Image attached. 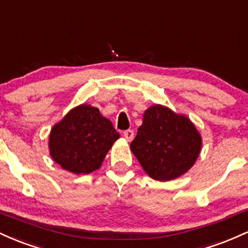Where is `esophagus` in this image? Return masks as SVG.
I'll return each instance as SVG.
<instances>
[{"label": "esophagus", "mask_w": 248, "mask_h": 248, "mask_svg": "<svg viewBox=\"0 0 248 248\" xmlns=\"http://www.w3.org/2000/svg\"><path fill=\"white\" fill-rule=\"evenodd\" d=\"M124 138L127 141H132L134 139V130L133 129H127L124 132Z\"/></svg>", "instance_id": "esophagus-1"}]
</instances>
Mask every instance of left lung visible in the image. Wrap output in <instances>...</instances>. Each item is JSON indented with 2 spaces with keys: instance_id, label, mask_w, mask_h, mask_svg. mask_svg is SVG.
<instances>
[{
  "instance_id": "8db88e82",
  "label": "left lung",
  "mask_w": 248,
  "mask_h": 248,
  "mask_svg": "<svg viewBox=\"0 0 248 248\" xmlns=\"http://www.w3.org/2000/svg\"><path fill=\"white\" fill-rule=\"evenodd\" d=\"M202 143L201 134L186 115L156 104L144 110L130 150L149 177L166 182L191 169Z\"/></svg>"
}]
</instances>
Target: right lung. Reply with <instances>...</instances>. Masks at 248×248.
Instances as JSON below:
<instances>
[{
	"mask_svg": "<svg viewBox=\"0 0 248 248\" xmlns=\"http://www.w3.org/2000/svg\"><path fill=\"white\" fill-rule=\"evenodd\" d=\"M119 138L120 134L99 108L81 104L51 128L50 155L64 170L86 175L101 167Z\"/></svg>",
	"mask_w": 248,
	"mask_h": 248,
	"instance_id": "right-lung-1",
	"label": "right lung"
}]
</instances>
